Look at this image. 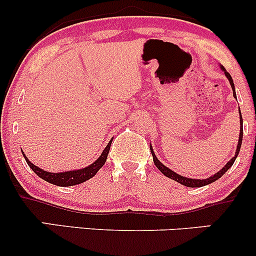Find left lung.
<instances>
[{
	"label": "left lung",
	"mask_w": 256,
	"mask_h": 256,
	"mask_svg": "<svg viewBox=\"0 0 256 256\" xmlns=\"http://www.w3.org/2000/svg\"><path fill=\"white\" fill-rule=\"evenodd\" d=\"M222 70H224V68H222ZM224 72H225V76H226V77H228V82H230L232 90H234V95L236 96V92H234V80H232L230 73H228V71H225V70H224ZM240 140H238V146H237L236 154H234V156L232 158L231 160L228 161V162L226 164V165H225L224 167H222V170H220V171H219L218 173H216V174L212 176V177H210V178H207V179H192V178H185V177H183V176H179V174H177V173H174L173 171H171V170H170V168H167V167H166L165 165H162V164H161L160 161L158 160V158L155 156L154 152H152V146H150V152H152V160H154L155 166H156L160 170V172L164 173V174H165L166 177L171 178V179H173V180L178 182V183L183 184V185H185V186H189V188L204 186V185H208V184L213 183V182L218 180V179H219L220 177H222V176H224V173H225L226 171H228V170L230 168V167H231L232 165H234V160H236L237 155H238V152H240V146H242V138H243V120H242V114H240Z\"/></svg>",
	"instance_id": "obj_1"
}]
</instances>
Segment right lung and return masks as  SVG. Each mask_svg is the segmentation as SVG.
<instances>
[{"label":"right lung","mask_w":256,"mask_h":256,"mask_svg":"<svg viewBox=\"0 0 256 256\" xmlns=\"http://www.w3.org/2000/svg\"><path fill=\"white\" fill-rule=\"evenodd\" d=\"M110 144L112 142L108 143L107 146L104 148V150L102 152L101 156H100L95 162L91 164L90 166L85 167L83 170H78V171H68V172H62V173H52V172L43 171V170H40V167L34 166V164H31L30 161H28V158L25 156V154L22 152V155H24L28 165L30 166V168L36 173L38 177L44 179V180L48 182V183L58 185V186H72V185L80 184L83 183V182L88 180V179L92 178L98 172V170L104 165L106 160H107L108 152H110Z\"/></svg>","instance_id":"1"}]
</instances>
